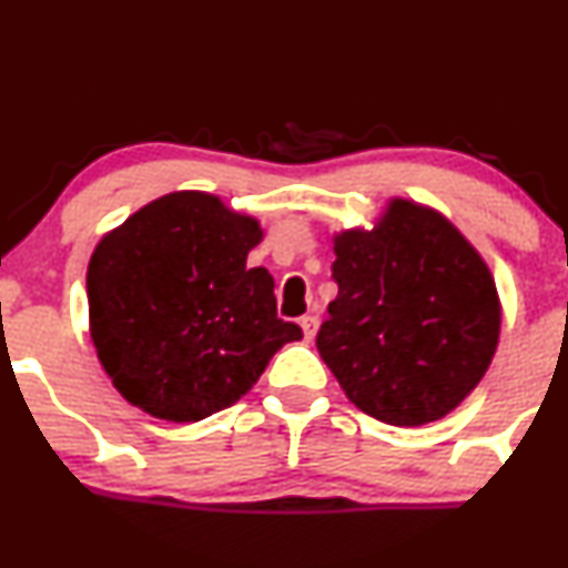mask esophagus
<instances>
[{
	"label": "esophagus",
	"instance_id": "1",
	"mask_svg": "<svg viewBox=\"0 0 568 568\" xmlns=\"http://www.w3.org/2000/svg\"><path fill=\"white\" fill-rule=\"evenodd\" d=\"M317 327H320V317L317 314H304L302 317V331H304V338L312 341L317 336Z\"/></svg>",
	"mask_w": 568,
	"mask_h": 568
}]
</instances>
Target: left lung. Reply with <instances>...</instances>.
<instances>
[{
  "label": "left lung",
  "instance_id": "obj_1",
  "mask_svg": "<svg viewBox=\"0 0 568 568\" xmlns=\"http://www.w3.org/2000/svg\"><path fill=\"white\" fill-rule=\"evenodd\" d=\"M338 296L317 349L349 402L426 426L479 386L500 344L495 275L442 211L388 197L371 227L333 232Z\"/></svg>",
  "mask_w": 568,
  "mask_h": 568
}]
</instances>
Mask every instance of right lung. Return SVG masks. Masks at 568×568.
Segmentation results:
<instances>
[{
	"mask_svg": "<svg viewBox=\"0 0 568 568\" xmlns=\"http://www.w3.org/2000/svg\"><path fill=\"white\" fill-rule=\"evenodd\" d=\"M262 237L256 216L203 190L155 197L100 237L87 266L89 336L129 405L203 420L304 338L277 317L270 272L245 264Z\"/></svg>",
	"mask_w": 568,
	"mask_h": 568,
	"instance_id": "right-lung-1",
	"label": "right lung"
}]
</instances>
